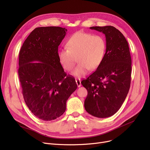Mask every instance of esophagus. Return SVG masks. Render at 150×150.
Segmentation results:
<instances>
[{
    "label": "esophagus",
    "mask_w": 150,
    "mask_h": 150,
    "mask_svg": "<svg viewBox=\"0 0 150 150\" xmlns=\"http://www.w3.org/2000/svg\"><path fill=\"white\" fill-rule=\"evenodd\" d=\"M75 81L78 86V87H80L81 86V80L80 78H75Z\"/></svg>",
    "instance_id": "34e87169"
}]
</instances>
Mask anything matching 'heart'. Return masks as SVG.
I'll list each match as a JSON object with an SVG mask.
<instances>
[{"instance_id": "obj_1", "label": "heart", "mask_w": 150, "mask_h": 150, "mask_svg": "<svg viewBox=\"0 0 150 150\" xmlns=\"http://www.w3.org/2000/svg\"><path fill=\"white\" fill-rule=\"evenodd\" d=\"M66 46L67 48L58 51L59 62L66 70H70L77 57L78 63L72 72L76 76L84 75L89 69H96L103 61L106 50V42L103 36L84 31L71 36Z\"/></svg>"}]
</instances>
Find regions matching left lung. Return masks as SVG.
<instances>
[{"label":"left lung","mask_w":150,"mask_h":150,"mask_svg":"<svg viewBox=\"0 0 150 150\" xmlns=\"http://www.w3.org/2000/svg\"><path fill=\"white\" fill-rule=\"evenodd\" d=\"M105 35L106 50L103 61L82 85L88 91L84 108L91 115L106 118L122 106L129 90L131 58L127 39L112 26L91 27Z\"/></svg>","instance_id":"obj_1"}]
</instances>
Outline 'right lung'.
Instances as JSON below:
<instances>
[{"mask_svg": "<svg viewBox=\"0 0 150 150\" xmlns=\"http://www.w3.org/2000/svg\"><path fill=\"white\" fill-rule=\"evenodd\" d=\"M67 31L60 27L36 28L19 52L18 74L23 98L30 111L44 121L64 114L67 100L77 88L75 78L67 75L58 57Z\"/></svg>", "mask_w": 150, "mask_h": 150, "instance_id": "right-lung-1", "label": "right lung"}]
</instances>
